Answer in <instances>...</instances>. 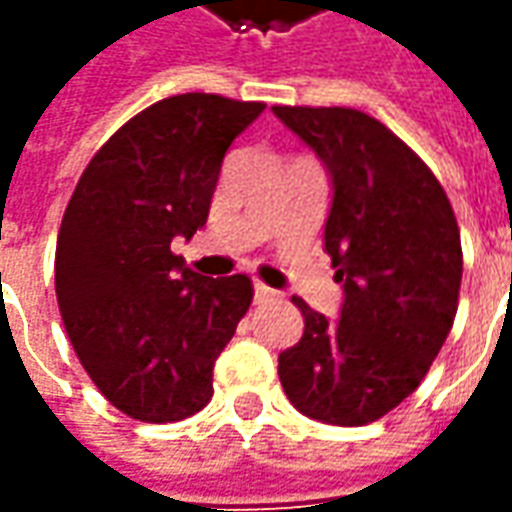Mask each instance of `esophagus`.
I'll return each instance as SVG.
<instances>
[{
	"instance_id": "esophagus-1",
	"label": "esophagus",
	"mask_w": 512,
	"mask_h": 512,
	"mask_svg": "<svg viewBox=\"0 0 512 512\" xmlns=\"http://www.w3.org/2000/svg\"><path fill=\"white\" fill-rule=\"evenodd\" d=\"M273 295H276V292L270 290V287H264L262 281L253 284V298H256V301H267V298H273Z\"/></svg>"
}]
</instances>
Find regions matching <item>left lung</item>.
Returning a JSON list of instances; mask_svg holds the SVG:
<instances>
[{
  "instance_id": "8db88e82",
  "label": "left lung",
  "mask_w": 512,
  "mask_h": 512,
  "mask_svg": "<svg viewBox=\"0 0 512 512\" xmlns=\"http://www.w3.org/2000/svg\"><path fill=\"white\" fill-rule=\"evenodd\" d=\"M331 175L326 253L343 284L340 323L292 303L303 337L278 354L292 407L365 426L398 407L435 362L457 315L463 248L440 181L379 119L357 108L276 105Z\"/></svg>"
}]
</instances>
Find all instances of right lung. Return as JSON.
I'll list each match as a JSON object with an SVG mask.
<instances>
[{"mask_svg": "<svg viewBox=\"0 0 512 512\" xmlns=\"http://www.w3.org/2000/svg\"><path fill=\"white\" fill-rule=\"evenodd\" d=\"M262 111L200 91L155 102L102 144L63 211V326L97 390L136 421L172 424L209 404L214 362L253 301L248 276H200L172 239L206 225L222 158Z\"/></svg>", "mask_w": 512, "mask_h": 512, "instance_id": "obj_1", "label": "right lung"}]
</instances>
